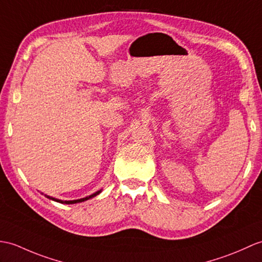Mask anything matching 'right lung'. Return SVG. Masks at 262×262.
<instances>
[{
    "instance_id": "right-lung-1",
    "label": "right lung",
    "mask_w": 262,
    "mask_h": 262,
    "mask_svg": "<svg viewBox=\"0 0 262 262\" xmlns=\"http://www.w3.org/2000/svg\"><path fill=\"white\" fill-rule=\"evenodd\" d=\"M101 191H98V192H96V193H94V194H91L90 196H87V198H83V199H79V200H74V201H61V200H57V199H53V198H50V196H47V198H49V199H51V200H53V201H56V202H59V203H66V204H74V203H79V202H83V201H86V200H88V199H91V198H94V196H96V195H98V194L100 193Z\"/></svg>"
}]
</instances>
